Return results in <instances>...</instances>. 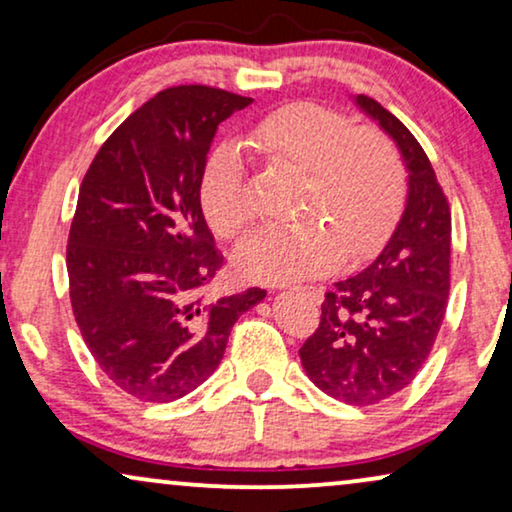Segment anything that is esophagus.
Here are the masks:
<instances>
[{
    "mask_svg": "<svg viewBox=\"0 0 512 512\" xmlns=\"http://www.w3.org/2000/svg\"><path fill=\"white\" fill-rule=\"evenodd\" d=\"M307 293H310V296L312 298H324V289H321V286H319V289H317V286H307Z\"/></svg>",
    "mask_w": 512,
    "mask_h": 512,
    "instance_id": "esophagus-1",
    "label": "esophagus"
}]
</instances>
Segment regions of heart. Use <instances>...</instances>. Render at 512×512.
I'll use <instances>...</instances> for the list:
<instances>
[{
  "mask_svg": "<svg viewBox=\"0 0 512 512\" xmlns=\"http://www.w3.org/2000/svg\"><path fill=\"white\" fill-rule=\"evenodd\" d=\"M265 167L300 177V219L307 226L265 228L235 254L251 282L284 284L324 275L373 251L394 226L405 195L396 146L375 128H352L340 111L293 102L265 116L244 139ZM200 207L219 237L240 235L251 221L242 165L216 151L200 179Z\"/></svg>",
  "mask_w": 512,
  "mask_h": 512,
  "instance_id": "1",
  "label": "heart"
}]
</instances>
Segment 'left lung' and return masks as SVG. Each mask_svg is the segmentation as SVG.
I'll use <instances>...</instances> for the list:
<instances>
[{
  "label": "left lung",
  "instance_id": "obj_1",
  "mask_svg": "<svg viewBox=\"0 0 512 512\" xmlns=\"http://www.w3.org/2000/svg\"><path fill=\"white\" fill-rule=\"evenodd\" d=\"M356 104L401 149L408 200L382 254L326 293L300 363L324 394L363 408L408 387L431 354L450 293L452 216L415 135L373 97Z\"/></svg>",
  "mask_w": 512,
  "mask_h": 512
}]
</instances>
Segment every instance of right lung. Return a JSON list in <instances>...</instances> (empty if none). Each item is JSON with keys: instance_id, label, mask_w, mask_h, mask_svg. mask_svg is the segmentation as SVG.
I'll use <instances>...</instances> for the list:
<instances>
[{"instance_id": "1", "label": "right lung", "mask_w": 512, "mask_h": 512, "mask_svg": "<svg viewBox=\"0 0 512 512\" xmlns=\"http://www.w3.org/2000/svg\"><path fill=\"white\" fill-rule=\"evenodd\" d=\"M254 102L221 88L160 90L111 132L69 228V300L90 354L125 394L170 403L219 368L230 328L265 298H207L223 254L200 207L219 123Z\"/></svg>"}]
</instances>
